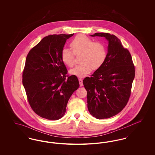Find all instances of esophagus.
I'll use <instances>...</instances> for the list:
<instances>
[{
	"label": "esophagus",
	"mask_w": 155,
	"mask_h": 155,
	"mask_svg": "<svg viewBox=\"0 0 155 155\" xmlns=\"http://www.w3.org/2000/svg\"><path fill=\"white\" fill-rule=\"evenodd\" d=\"M78 81H79V83H80V87H82V86L83 85V84H82V79L80 78L78 79Z\"/></svg>",
	"instance_id": "1"
}]
</instances>
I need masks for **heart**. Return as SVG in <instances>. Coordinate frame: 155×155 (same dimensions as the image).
Returning a JSON list of instances; mask_svg holds the SVG:
<instances>
[{
    "instance_id": "obj_1",
    "label": "heart",
    "mask_w": 155,
    "mask_h": 155,
    "mask_svg": "<svg viewBox=\"0 0 155 155\" xmlns=\"http://www.w3.org/2000/svg\"><path fill=\"white\" fill-rule=\"evenodd\" d=\"M70 46L75 55L81 54V64L70 70V74L78 77H84L102 66L107 57L105 45L99 41L94 42L88 37L79 34L70 44ZM68 48L61 51V58L64 64L71 67L75 63L74 54Z\"/></svg>"
}]
</instances>
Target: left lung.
I'll list each match as a JSON object with an SVG mask.
<instances>
[{"label":"left lung","instance_id":"left-lung-1","mask_svg":"<svg viewBox=\"0 0 155 155\" xmlns=\"http://www.w3.org/2000/svg\"><path fill=\"white\" fill-rule=\"evenodd\" d=\"M91 37H104L108 41L107 53L102 66L83 84L87 91L88 109L97 119L110 118L125 107L131 95L135 67L130 52L118 38L108 33Z\"/></svg>","mask_w":155,"mask_h":155}]
</instances>
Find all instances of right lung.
<instances>
[{"label":"right lung","instance_id":"right-lung-1","mask_svg":"<svg viewBox=\"0 0 155 155\" xmlns=\"http://www.w3.org/2000/svg\"><path fill=\"white\" fill-rule=\"evenodd\" d=\"M73 35L45 37L27 56L22 84L32 109L42 118H61L70 97L80 87L75 75H66V67L61 58L67 39Z\"/></svg>","mask_w":155,"mask_h":155}]
</instances>
